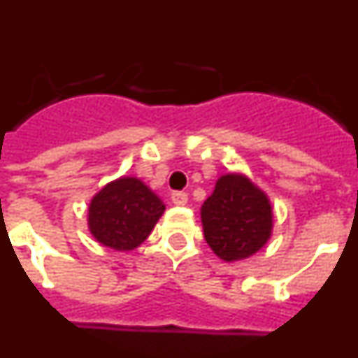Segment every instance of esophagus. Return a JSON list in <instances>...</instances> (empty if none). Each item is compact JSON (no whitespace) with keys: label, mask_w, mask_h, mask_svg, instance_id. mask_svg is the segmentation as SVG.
Wrapping results in <instances>:
<instances>
[{"label":"esophagus","mask_w":358,"mask_h":358,"mask_svg":"<svg viewBox=\"0 0 358 358\" xmlns=\"http://www.w3.org/2000/svg\"><path fill=\"white\" fill-rule=\"evenodd\" d=\"M172 202L173 204H177V206H185L186 202H188V195H186L185 192H173Z\"/></svg>","instance_id":"1"}]
</instances>
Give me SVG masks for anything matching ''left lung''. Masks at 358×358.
I'll return each instance as SVG.
<instances>
[{"instance_id": "obj_1", "label": "left lung", "mask_w": 358, "mask_h": 358, "mask_svg": "<svg viewBox=\"0 0 358 358\" xmlns=\"http://www.w3.org/2000/svg\"><path fill=\"white\" fill-rule=\"evenodd\" d=\"M208 245L224 262L249 258L273 233V208L267 195L242 173H226L201 208Z\"/></svg>"}]
</instances>
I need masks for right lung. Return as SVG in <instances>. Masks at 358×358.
<instances>
[{
    "mask_svg": "<svg viewBox=\"0 0 358 358\" xmlns=\"http://www.w3.org/2000/svg\"><path fill=\"white\" fill-rule=\"evenodd\" d=\"M163 211V201L143 181L120 177L91 199L87 226L106 248L132 251L147 240Z\"/></svg>",
    "mask_w": 358,
    "mask_h": 358,
    "instance_id": "1",
    "label": "right lung"
}]
</instances>
